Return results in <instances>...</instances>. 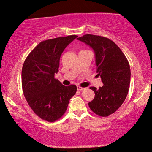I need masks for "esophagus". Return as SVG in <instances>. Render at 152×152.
I'll use <instances>...</instances> for the list:
<instances>
[{
    "mask_svg": "<svg viewBox=\"0 0 152 152\" xmlns=\"http://www.w3.org/2000/svg\"><path fill=\"white\" fill-rule=\"evenodd\" d=\"M85 89H86V88H82V87H80V86H77V90H78L82 91V90H84Z\"/></svg>",
    "mask_w": 152,
    "mask_h": 152,
    "instance_id": "esophagus-1",
    "label": "esophagus"
}]
</instances>
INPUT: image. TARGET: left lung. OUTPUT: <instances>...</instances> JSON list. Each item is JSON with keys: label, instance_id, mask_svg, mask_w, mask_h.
<instances>
[{"label": "left lung", "instance_id": "1", "mask_svg": "<svg viewBox=\"0 0 152 152\" xmlns=\"http://www.w3.org/2000/svg\"><path fill=\"white\" fill-rule=\"evenodd\" d=\"M94 50L96 73L104 86L96 89L94 99L89 102L92 112L101 117H108L122 106L130 86L131 69L128 60L112 40L102 36L87 34L77 38Z\"/></svg>", "mask_w": 152, "mask_h": 152}]
</instances>
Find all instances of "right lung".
<instances>
[{"instance_id": "1", "label": "right lung", "mask_w": 152, "mask_h": 152, "mask_svg": "<svg viewBox=\"0 0 152 152\" xmlns=\"http://www.w3.org/2000/svg\"><path fill=\"white\" fill-rule=\"evenodd\" d=\"M77 35L41 42L24 61L22 89L30 108L42 120L53 122L65 113L70 99L76 94L75 85L64 86L55 78L62 52Z\"/></svg>"}]
</instances>
